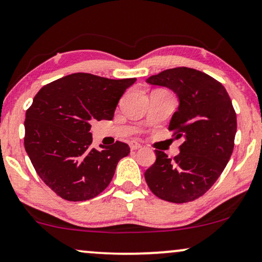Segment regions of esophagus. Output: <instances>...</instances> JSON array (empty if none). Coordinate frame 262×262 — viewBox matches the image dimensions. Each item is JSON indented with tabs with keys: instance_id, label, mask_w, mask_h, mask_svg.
Masks as SVG:
<instances>
[{
	"instance_id": "esophagus-1",
	"label": "esophagus",
	"mask_w": 262,
	"mask_h": 262,
	"mask_svg": "<svg viewBox=\"0 0 262 262\" xmlns=\"http://www.w3.org/2000/svg\"><path fill=\"white\" fill-rule=\"evenodd\" d=\"M130 148H131V150H137V149L142 148V145H141V143H138V142L132 141V142H130Z\"/></svg>"
}]
</instances>
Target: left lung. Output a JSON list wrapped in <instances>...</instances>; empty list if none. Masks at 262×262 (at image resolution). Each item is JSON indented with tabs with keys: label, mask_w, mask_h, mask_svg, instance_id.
<instances>
[{
	"label": "left lung",
	"mask_w": 262,
	"mask_h": 262,
	"mask_svg": "<svg viewBox=\"0 0 262 262\" xmlns=\"http://www.w3.org/2000/svg\"><path fill=\"white\" fill-rule=\"evenodd\" d=\"M147 83L168 88L178 96L168 130L183 143L173 160L155 150L156 161L145 171V182L165 201H193L212 188L232 154L237 131L232 102L222 83L188 67L162 71Z\"/></svg>",
	"instance_id": "8db88e82"
}]
</instances>
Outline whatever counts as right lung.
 <instances>
[{
  "label": "right lung",
  "instance_id": "1",
  "mask_svg": "<svg viewBox=\"0 0 262 262\" xmlns=\"http://www.w3.org/2000/svg\"><path fill=\"white\" fill-rule=\"evenodd\" d=\"M136 78L73 73L44 85L26 111L25 150L40 179L67 201L96 198L110 185L126 143L91 147V121L112 120Z\"/></svg>",
  "mask_w": 262,
  "mask_h": 262
}]
</instances>
